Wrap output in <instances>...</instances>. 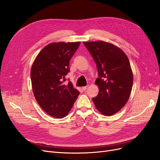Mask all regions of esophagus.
<instances>
[{"instance_id": "esophagus-1", "label": "esophagus", "mask_w": 160, "mask_h": 160, "mask_svg": "<svg viewBox=\"0 0 160 160\" xmlns=\"http://www.w3.org/2000/svg\"><path fill=\"white\" fill-rule=\"evenodd\" d=\"M88 86H85V87H83V88H82V89H83V91H86V90H87V89H88Z\"/></svg>"}]
</instances>
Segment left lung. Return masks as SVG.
<instances>
[{
	"label": "left lung",
	"mask_w": 160,
	"mask_h": 160,
	"mask_svg": "<svg viewBox=\"0 0 160 160\" xmlns=\"http://www.w3.org/2000/svg\"><path fill=\"white\" fill-rule=\"evenodd\" d=\"M96 63L99 93L93 98L98 110L111 116L126 104L132 91L133 76L128 57L119 48L104 41L83 42Z\"/></svg>",
	"instance_id": "1"
}]
</instances>
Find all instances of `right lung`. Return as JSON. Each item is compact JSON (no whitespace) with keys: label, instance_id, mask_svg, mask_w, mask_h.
Wrapping results in <instances>:
<instances>
[{"label":"right lung","instance_id":"right-lung-1","mask_svg":"<svg viewBox=\"0 0 160 160\" xmlns=\"http://www.w3.org/2000/svg\"><path fill=\"white\" fill-rule=\"evenodd\" d=\"M80 43H50L38 53L32 65L34 95L41 108L53 118L65 117L80 93L71 81L65 83L69 61Z\"/></svg>","mask_w":160,"mask_h":160}]
</instances>
